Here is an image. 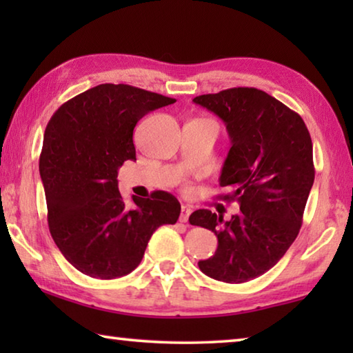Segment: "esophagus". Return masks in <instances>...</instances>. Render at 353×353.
<instances>
[{
  "label": "esophagus",
  "instance_id": "obj_1",
  "mask_svg": "<svg viewBox=\"0 0 353 353\" xmlns=\"http://www.w3.org/2000/svg\"><path fill=\"white\" fill-rule=\"evenodd\" d=\"M191 212H193V210H191L190 205H182L181 216H179V221H181V223H188V218H190Z\"/></svg>",
  "mask_w": 353,
  "mask_h": 353
}]
</instances>
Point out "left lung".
Segmentation results:
<instances>
[{
  "instance_id": "obj_1",
  "label": "left lung",
  "mask_w": 353,
  "mask_h": 353,
  "mask_svg": "<svg viewBox=\"0 0 353 353\" xmlns=\"http://www.w3.org/2000/svg\"><path fill=\"white\" fill-rule=\"evenodd\" d=\"M193 101L225 123L232 148L219 185L230 193L218 198L240 204L230 221L204 208L191 213V225L218 236L216 252L199 270L225 283L248 282L270 271L301 230L314 182L312 137L299 113L259 88H227Z\"/></svg>"
}]
</instances>
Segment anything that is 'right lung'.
<instances>
[{
    "mask_svg": "<svg viewBox=\"0 0 353 353\" xmlns=\"http://www.w3.org/2000/svg\"><path fill=\"white\" fill-rule=\"evenodd\" d=\"M174 98L126 83H101L63 103L45 129L39 170L48 227L77 271L94 279L132 272L160 225L176 224L181 204L171 193L124 202L118 170L135 160L134 128Z\"/></svg>",
    "mask_w": 353,
    "mask_h": 353,
    "instance_id": "1",
    "label": "right lung"
}]
</instances>
